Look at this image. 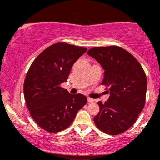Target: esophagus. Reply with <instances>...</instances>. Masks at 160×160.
I'll return each instance as SVG.
<instances>
[{"mask_svg":"<svg viewBox=\"0 0 160 160\" xmlns=\"http://www.w3.org/2000/svg\"><path fill=\"white\" fill-rule=\"evenodd\" d=\"M87 100H88V102H90V103H93V102H95V100H94V99H93V98H89V97H88Z\"/></svg>","mask_w":160,"mask_h":160,"instance_id":"obj_1","label":"esophagus"}]
</instances>
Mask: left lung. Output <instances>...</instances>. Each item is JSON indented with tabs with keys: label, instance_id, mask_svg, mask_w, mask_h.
<instances>
[{
	"label": "left lung",
	"instance_id": "left-lung-1",
	"mask_svg": "<svg viewBox=\"0 0 160 160\" xmlns=\"http://www.w3.org/2000/svg\"><path fill=\"white\" fill-rule=\"evenodd\" d=\"M87 54L104 69L102 84L109 86L110 96L98 102V113L94 117L98 128L114 135L128 129L144 107L147 78L136 58L119 47H95Z\"/></svg>",
	"mask_w": 160,
	"mask_h": 160
}]
</instances>
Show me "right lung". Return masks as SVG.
Wrapping results in <instances>:
<instances>
[{"instance_id": "add662e5", "label": "right lung", "mask_w": 160, "mask_h": 160, "mask_svg": "<svg viewBox=\"0 0 160 160\" xmlns=\"http://www.w3.org/2000/svg\"><path fill=\"white\" fill-rule=\"evenodd\" d=\"M86 50L65 43H55L37 57L28 71L23 86L27 108L36 123L49 132L67 128L87 102L85 95L70 94L60 86Z\"/></svg>"}]
</instances>
